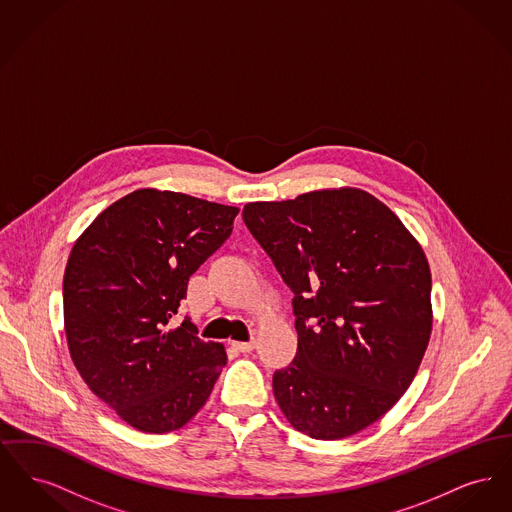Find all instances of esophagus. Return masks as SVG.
Instances as JSON below:
<instances>
[{"label": "esophagus", "mask_w": 512, "mask_h": 512, "mask_svg": "<svg viewBox=\"0 0 512 512\" xmlns=\"http://www.w3.org/2000/svg\"><path fill=\"white\" fill-rule=\"evenodd\" d=\"M232 347H236L242 353H251L255 349V341H232Z\"/></svg>", "instance_id": "34e87169"}]
</instances>
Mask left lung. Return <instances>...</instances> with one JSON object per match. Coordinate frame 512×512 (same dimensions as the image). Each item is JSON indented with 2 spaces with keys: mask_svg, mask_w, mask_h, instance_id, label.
<instances>
[{
  "mask_svg": "<svg viewBox=\"0 0 512 512\" xmlns=\"http://www.w3.org/2000/svg\"><path fill=\"white\" fill-rule=\"evenodd\" d=\"M242 217L293 292L297 353L272 376L282 413L315 439L365 430L411 386L430 341L422 247L357 188L247 203Z\"/></svg>",
  "mask_w": 512,
  "mask_h": 512,
  "instance_id": "8db88e82",
  "label": "left lung"
}]
</instances>
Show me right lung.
Returning <instances> with one entry per match:
<instances>
[{
  "label": "right lung",
  "mask_w": 512,
  "mask_h": 512,
  "mask_svg": "<svg viewBox=\"0 0 512 512\" xmlns=\"http://www.w3.org/2000/svg\"><path fill=\"white\" fill-rule=\"evenodd\" d=\"M240 213L192 195L136 190L76 240L63 278L65 334L88 388L132 428H182L209 399L226 351L172 328L188 280Z\"/></svg>",
  "instance_id": "right-lung-1"
}]
</instances>
